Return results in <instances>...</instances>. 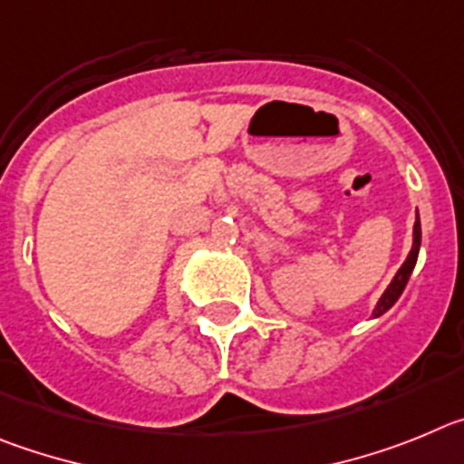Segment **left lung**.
Returning <instances> with one entry per match:
<instances>
[{
	"label": "left lung",
	"instance_id": "8db88e82",
	"mask_svg": "<svg viewBox=\"0 0 464 464\" xmlns=\"http://www.w3.org/2000/svg\"><path fill=\"white\" fill-rule=\"evenodd\" d=\"M419 247H420V222H419V217H416L414 245H411V252H409L407 261L402 263V268H400L398 275L393 277V282L388 284V289L383 291V295L379 298L377 307H374V316H382L383 312L391 310V307L395 304V300L400 298V294H402L404 286H407V282H409V275H411V270H414V266H416V258H419Z\"/></svg>",
	"mask_w": 464,
	"mask_h": 464
}]
</instances>
